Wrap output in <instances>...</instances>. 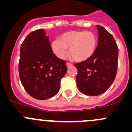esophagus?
<instances>
[{
	"mask_svg": "<svg viewBox=\"0 0 132 132\" xmlns=\"http://www.w3.org/2000/svg\"><path fill=\"white\" fill-rule=\"evenodd\" d=\"M72 64H71V63H69V62H67V63H66V66H67L68 68H70V67H71V66H72Z\"/></svg>",
	"mask_w": 132,
	"mask_h": 132,
	"instance_id": "esophagus-1",
	"label": "esophagus"
}]
</instances>
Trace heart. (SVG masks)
<instances>
[{
    "label": "heart",
    "instance_id": "b5f03b06",
    "mask_svg": "<svg viewBox=\"0 0 132 132\" xmlns=\"http://www.w3.org/2000/svg\"><path fill=\"white\" fill-rule=\"evenodd\" d=\"M97 45V35L91 31L71 30L64 32L59 39L52 42L51 48L58 58L64 59L69 53L74 60L83 62L88 60L95 52Z\"/></svg>",
    "mask_w": 132,
    "mask_h": 132
}]
</instances>
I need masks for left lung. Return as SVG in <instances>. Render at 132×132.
Returning a JSON list of instances; mask_svg holds the SVG:
<instances>
[{
	"mask_svg": "<svg viewBox=\"0 0 132 132\" xmlns=\"http://www.w3.org/2000/svg\"><path fill=\"white\" fill-rule=\"evenodd\" d=\"M98 43L95 52L88 60L77 63V86L84 94L101 95L112 85L118 68V48L113 36L97 25Z\"/></svg>",
	"mask_w": 132,
	"mask_h": 132,
	"instance_id": "1",
	"label": "left lung"
}]
</instances>
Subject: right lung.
<instances>
[{"label": "right lung", "instance_id": "add662e5", "mask_svg": "<svg viewBox=\"0 0 132 132\" xmlns=\"http://www.w3.org/2000/svg\"><path fill=\"white\" fill-rule=\"evenodd\" d=\"M66 72V62L53 54L43 29L27 35L20 47L19 75L29 95L39 100L53 97L59 92Z\"/></svg>", "mask_w": 132, "mask_h": 132}]
</instances>
